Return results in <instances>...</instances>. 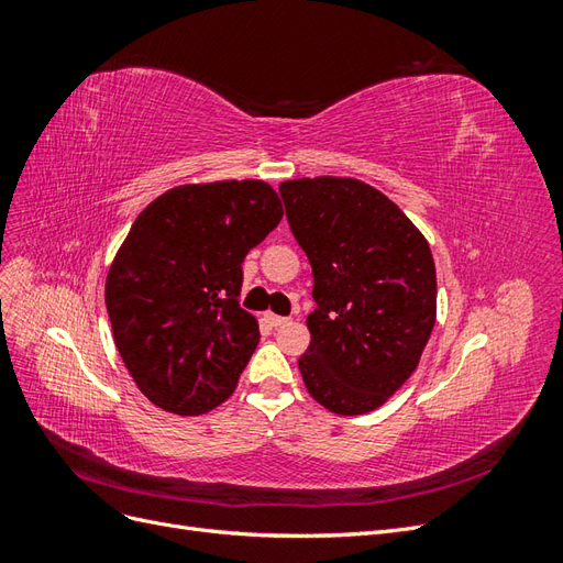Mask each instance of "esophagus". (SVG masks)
<instances>
[{"mask_svg": "<svg viewBox=\"0 0 563 563\" xmlns=\"http://www.w3.org/2000/svg\"><path fill=\"white\" fill-rule=\"evenodd\" d=\"M265 321L269 323V327H275V329H277V327H284V323L288 321V317H279V314H272V312H267V314H265Z\"/></svg>", "mask_w": 563, "mask_h": 563, "instance_id": "esophagus-1", "label": "esophagus"}]
</instances>
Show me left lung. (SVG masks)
<instances>
[{
  "label": "left lung",
  "mask_w": 563,
  "mask_h": 563,
  "mask_svg": "<svg viewBox=\"0 0 563 563\" xmlns=\"http://www.w3.org/2000/svg\"><path fill=\"white\" fill-rule=\"evenodd\" d=\"M279 195L314 277L312 340L298 360L305 387L338 416L376 411L411 378L434 329L432 251L362 180H286Z\"/></svg>",
  "instance_id": "obj_1"
}]
</instances>
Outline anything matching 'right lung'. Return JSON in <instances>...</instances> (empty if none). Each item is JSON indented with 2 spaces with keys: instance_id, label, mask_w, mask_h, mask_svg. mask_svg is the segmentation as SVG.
Instances as JSON below:
<instances>
[{
  "instance_id": "1",
  "label": "right lung",
  "mask_w": 563,
  "mask_h": 563,
  "mask_svg": "<svg viewBox=\"0 0 563 563\" xmlns=\"http://www.w3.org/2000/svg\"><path fill=\"white\" fill-rule=\"evenodd\" d=\"M263 180L183 185L135 218L106 284L119 354L164 411L199 416L225 401L261 331L240 305L242 263L279 225Z\"/></svg>"
}]
</instances>
